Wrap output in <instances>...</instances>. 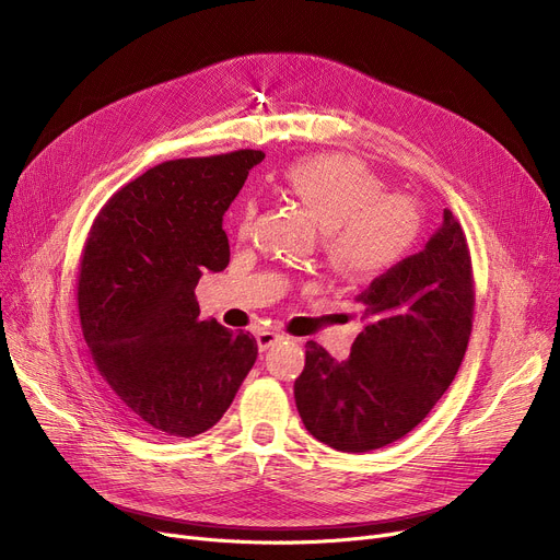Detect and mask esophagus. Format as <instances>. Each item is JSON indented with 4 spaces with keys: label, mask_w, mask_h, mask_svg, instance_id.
Wrapping results in <instances>:
<instances>
[{
    "label": "esophagus",
    "mask_w": 560,
    "mask_h": 560,
    "mask_svg": "<svg viewBox=\"0 0 560 560\" xmlns=\"http://www.w3.org/2000/svg\"><path fill=\"white\" fill-rule=\"evenodd\" d=\"M279 338H281L279 334H275V331H265V329H262V331H258V334H256V345H258V349H260V351H265V349H270Z\"/></svg>",
    "instance_id": "obj_1"
}]
</instances>
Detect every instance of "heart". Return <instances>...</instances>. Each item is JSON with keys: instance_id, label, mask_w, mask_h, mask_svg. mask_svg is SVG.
Masks as SVG:
<instances>
[{"instance_id": "1", "label": "heart", "mask_w": 560, "mask_h": 560, "mask_svg": "<svg viewBox=\"0 0 560 560\" xmlns=\"http://www.w3.org/2000/svg\"><path fill=\"white\" fill-rule=\"evenodd\" d=\"M281 190L298 199L322 226V252L331 268L349 279L386 272L413 245L420 215L404 195H384V184L361 161L342 154L308 156L290 163ZM254 203L245 201L238 235L254 222Z\"/></svg>"}]
</instances>
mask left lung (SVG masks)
Masks as SVG:
<instances>
[{"label": "left lung", "instance_id": "left-lung-1", "mask_svg": "<svg viewBox=\"0 0 560 560\" xmlns=\"http://www.w3.org/2000/svg\"><path fill=\"white\" fill-rule=\"evenodd\" d=\"M365 329L347 361L306 342L295 401L308 433L338 452L381 450L413 431L445 395L472 334L475 279L450 209L427 247L357 298Z\"/></svg>", "mask_w": 560, "mask_h": 560}]
</instances>
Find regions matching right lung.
<instances>
[{
  "label": "right lung",
  "mask_w": 560,
  "mask_h": 560,
  "mask_svg": "<svg viewBox=\"0 0 560 560\" xmlns=\"http://www.w3.org/2000/svg\"><path fill=\"white\" fill-rule=\"evenodd\" d=\"M262 159L241 150L165 161L117 190L88 233L83 340L108 401L140 433L209 431L258 357L249 331L199 319L195 285L229 265L222 215Z\"/></svg>",
  "instance_id": "right-lung-1"
}]
</instances>
